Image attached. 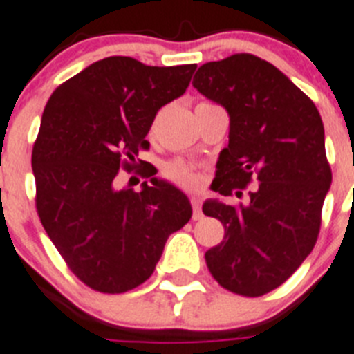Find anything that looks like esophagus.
<instances>
[{"mask_svg": "<svg viewBox=\"0 0 354 354\" xmlns=\"http://www.w3.org/2000/svg\"><path fill=\"white\" fill-rule=\"evenodd\" d=\"M191 205H192V219H201V218H203V212H201V201H200V198H196V196H192V198H191Z\"/></svg>", "mask_w": 354, "mask_h": 354, "instance_id": "34e87169", "label": "esophagus"}]
</instances>
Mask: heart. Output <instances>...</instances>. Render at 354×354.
Here are the masks:
<instances>
[{"label":"heart","instance_id":"obj_1","mask_svg":"<svg viewBox=\"0 0 354 354\" xmlns=\"http://www.w3.org/2000/svg\"><path fill=\"white\" fill-rule=\"evenodd\" d=\"M163 178L169 180V182L176 183L180 187H185V189H192L200 183V176L198 172L189 165L183 160H172V162L165 163L163 167Z\"/></svg>","mask_w":354,"mask_h":354}]
</instances>
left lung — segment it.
I'll use <instances>...</instances> for the list:
<instances>
[{"label":"left lung","instance_id":"obj_1","mask_svg":"<svg viewBox=\"0 0 354 354\" xmlns=\"http://www.w3.org/2000/svg\"><path fill=\"white\" fill-rule=\"evenodd\" d=\"M192 86L230 117L214 191L230 196L259 182L246 205L205 201V216L225 227L223 241L205 261L225 290L261 297L293 275L319 237L331 185L322 118L283 71L252 53L207 62Z\"/></svg>","mask_w":354,"mask_h":354}]
</instances>
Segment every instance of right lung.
Instances as JSON below:
<instances>
[{"label": "right lung", "mask_w": 354, "mask_h": 354, "mask_svg": "<svg viewBox=\"0 0 354 354\" xmlns=\"http://www.w3.org/2000/svg\"><path fill=\"white\" fill-rule=\"evenodd\" d=\"M196 64L147 66L106 57L62 82L46 102L32 151L35 207L44 230L86 286L124 293L151 277L167 237L192 216L191 201L151 178L117 189L162 106L185 93Z\"/></svg>", "instance_id": "obj_1"}]
</instances>
